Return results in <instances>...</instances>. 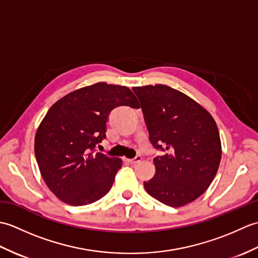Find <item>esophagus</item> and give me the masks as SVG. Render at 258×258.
<instances>
[{
	"label": "esophagus",
	"instance_id": "esophagus-1",
	"mask_svg": "<svg viewBox=\"0 0 258 258\" xmlns=\"http://www.w3.org/2000/svg\"><path fill=\"white\" fill-rule=\"evenodd\" d=\"M141 161H142V156H140V155H138L135 158H132V160H128V162H130L131 164H133V165H135V164L140 163Z\"/></svg>",
	"mask_w": 258,
	"mask_h": 258
}]
</instances>
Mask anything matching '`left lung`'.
<instances>
[{
	"label": "left lung",
	"mask_w": 258,
	"mask_h": 258,
	"mask_svg": "<svg viewBox=\"0 0 258 258\" xmlns=\"http://www.w3.org/2000/svg\"><path fill=\"white\" fill-rule=\"evenodd\" d=\"M153 146L155 175L144 182L147 193L163 204L180 207L205 193L217 173L222 145L215 119L184 93L167 85L133 87Z\"/></svg>",
	"instance_id": "obj_1"
}]
</instances>
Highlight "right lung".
<instances>
[{
	"label": "right lung",
	"instance_id": "add662e5",
	"mask_svg": "<svg viewBox=\"0 0 258 258\" xmlns=\"http://www.w3.org/2000/svg\"><path fill=\"white\" fill-rule=\"evenodd\" d=\"M139 107L128 87L98 82L59 98L48 109L34 141L38 168L47 187L72 206L94 203L111 189L122 160L95 151L105 139L108 114Z\"/></svg>",
	"mask_w": 258,
	"mask_h": 258
}]
</instances>
